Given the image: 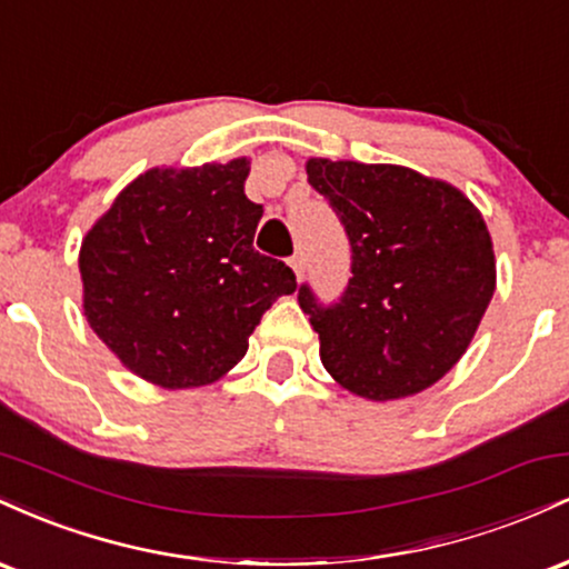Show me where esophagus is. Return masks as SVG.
<instances>
[{
	"instance_id": "34e87169",
	"label": "esophagus",
	"mask_w": 569,
	"mask_h": 569,
	"mask_svg": "<svg viewBox=\"0 0 569 569\" xmlns=\"http://www.w3.org/2000/svg\"><path fill=\"white\" fill-rule=\"evenodd\" d=\"M289 264H291V270L297 272V278L305 276V257H302V253H293V257L289 259Z\"/></svg>"
}]
</instances>
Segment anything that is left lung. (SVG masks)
I'll use <instances>...</instances> for the list:
<instances>
[{"label":"left lung","instance_id":"left-lung-1","mask_svg":"<svg viewBox=\"0 0 569 569\" xmlns=\"http://www.w3.org/2000/svg\"><path fill=\"white\" fill-rule=\"evenodd\" d=\"M350 240L337 302L299 286L321 361L350 393L390 401L439 382L460 361L495 293L487 224L460 189L401 166L310 160Z\"/></svg>","mask_w":569,"mask_h":569}]
</instances>
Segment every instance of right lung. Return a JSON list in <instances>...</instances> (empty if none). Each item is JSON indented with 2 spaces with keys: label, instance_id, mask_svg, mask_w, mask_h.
Instances as JSON below:
<instances>
[{
  "label": "right lung",
  "instance_id": "add662e5",
  "mask_svg": "<svg viewBox=\"0 0 569 569\" xmlns=\"http://www.w3.org/2000/svg\"><path fill=\"white\" fill-rule=\"evenodd\" d=\"M248 160L154 168L120 192L80 251L84 316L130 371L162 388L219 380L297 276L253 248L264 208Z\"/></svg>",
  "mask_w": 569,
  "mask_h": 569
}]
</instances>
